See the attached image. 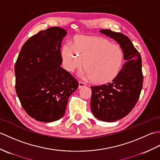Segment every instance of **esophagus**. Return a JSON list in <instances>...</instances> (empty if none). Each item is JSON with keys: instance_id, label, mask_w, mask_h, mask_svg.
Returning <instances> with one entry per match:
<instances>
[{"instance_id": "esophagus-1", "label": "esophagus", "mask_w": 160, "mask_h": 160, "mask_svg": "<svg viewBox=\"0 0 160 160\" xmlns=\"http://www.w3.org/2000/svg\"><path fill=\"white\" fill-rule=\"evenodd\" d=\"M86 86V84L84 83V82H82V81H80L79 82V84H78V88H82V87H85Z\"/></svg>"}]
</instances>
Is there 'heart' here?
I'll list each match as a JSON object with an SVG mask.
<instances>
[{
    "label": "heart",
    "mask_w": 160,
    "mask_h": 160,
    "mask_svg": "<svg viewBox=\"0 0 160 160\" xmlns=\"http://www.w3.org/2000/svg\"><path fill=\"white\" fill-rule=\"evenodd\" d=\"M65 69L73 72L82 67L86 76L95 84L102 85L117 78L123 64L124 56L120 47L111 44L100 36H77L70 40V47L61 51Z\"/></svg>",
    "instance_id": "heart-1"
}]
</instances>
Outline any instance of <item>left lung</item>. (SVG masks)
<instances>
[{
	"mask_svg": "<svg viewBox=\"0 0 160 160\" xmlns=\"http://www.w3.org/2000/svg\"><path fill=\"white\" fill-rule=\"evenodd\" d=\"M120 44L126 60L115 80L106 84L91 86V109L104 122H114L132 111L140 98L143 85L142 58L131 40L123 33L110 29L100 30Z\"/></svg>",
	"mask_w": 160,
	"mask_h": 160,
	"instance_id": "obj_1",
	"label": "left lung"
}]
</instances>
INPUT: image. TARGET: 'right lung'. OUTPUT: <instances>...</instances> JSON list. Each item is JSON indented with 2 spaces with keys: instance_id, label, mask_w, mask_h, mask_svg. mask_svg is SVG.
<instances>
[{
  "instance_id": "obj_1",
  "label": "right lung",
  "mask_w": 160,
  "mask_h": 160,
  "mask_svg": "<svg viewBox=\"0 0 160 160\" xmlns=\"http://www.w3.org/2000/svg\"><path fill=\"white\" fill-rule=\"evenodd\" d=\"M67 32L58 27L27 40L15 63L16 91L22 108L37 121L52 122L65 113L78 80L60 67L61 42Z\"/></svg>"
}]
</instances>
